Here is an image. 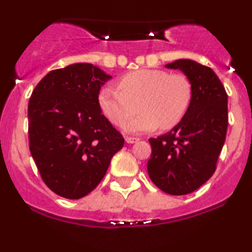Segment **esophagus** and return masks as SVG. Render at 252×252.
<instances>
[{
	"mask_svg": "<svg viewBox=\"0 0 252 252\" xmlns=\"http://www.w3.org/2000/svg\"><path fill=\"white\" fill-rule=\"evenodd\" d=\"M126 143H135V142H137V141H140V138L131 137V136H126Z\"/></svg>",
	"mask_w": 252,
	"mask_h": 252,
	"instance_id": "esophagus-1",
	"label": "esophagus"
}]
</instances>
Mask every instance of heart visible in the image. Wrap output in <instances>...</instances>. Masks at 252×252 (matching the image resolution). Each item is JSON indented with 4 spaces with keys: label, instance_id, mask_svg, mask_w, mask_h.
Here are the masks:
<instances>
[{
    "label": "heart",
    "instance_id": "heart-1",
    "mask_svg": "<svg viewBox=\"0 0 252 252\" xmlns=\"http://www.w3.org/2000/svg\"><path fill=\"white\" fill-rule=\"evenodd\" d=\"M192 96V83L186 74L143 68L121 77L118 88H103L98 104L104 116L116 126L134 116L138 105L141 114L126 126L129 131H149L158 126L168 130L186 116Z\"/></svg>",
    "mask_w": 252,
    "mask_h": 252
}]
</instances>
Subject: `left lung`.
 <instances>
[{
    "label": "left lung",
    "instance_id": "1",
    "mask_svg": "<svg viewBox=\"0 0 252 252\" xmlns=\"http://www.w3.org/2000/svg\"><path fill=\"white\" fill-rule=\"evenodd\" d=\"M166 67L181 70L193 88L192 102L178 126L158 138H149V178L163 192L185 195L194 192L216 172L226 138L227 94L212 68L189 59Z\"/></svg>",
    "mask_w": 252,
    "mask_h": 252
}]
</instances>
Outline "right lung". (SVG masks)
<instances>
[{"mask_svg": "<svg viewBox=\"0 0 252 252\" xmlns=\"http://www.w3.org/2000/svg\"><path fill=\"white\" fill-rule=\"evenodd\" d=\"M109 74L73 63L40 80L28 103L30 150L47 187L80 199L98 186L124 138L102 114L100 86Z\"/></svg>", "mask_w": 252, "mask_h": 252, "instance_id": "right-lung-1", "label": "right lung"}]
</instances>
